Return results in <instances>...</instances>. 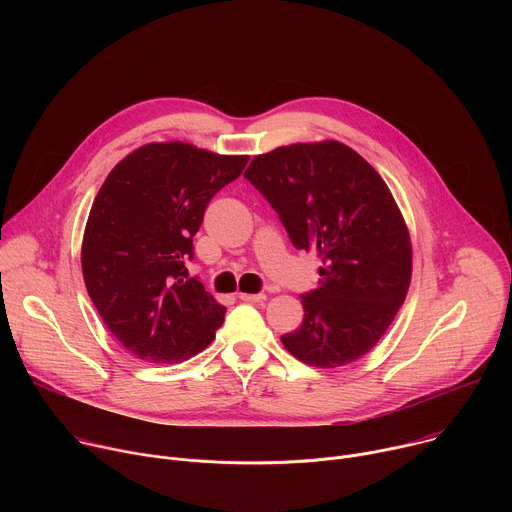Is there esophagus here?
Segmentation results:
<instances>
[{"label": "esophagus", "instance_id": "obj_1", "mask_svg": "<svg viewBox=\"0 0 512 512\" xmlns=\"http://www.w3.org/2000/svg\"><path fill=\"white\" fill-rule=\"evenodd\" d=\"M239 300H243V302H265L267 296L265 294H239Z\"/></svg>", "mask_w": 512, "mask_h": 512}]
</instances>
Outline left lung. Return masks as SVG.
<instances>
[{
	"mask_svg": "<svg viewBox=\"0 0 512 512\" xmlns=\"http://www.w3.org/2000/svg\"><path fill=\"white\" fill-rule=\"evenodd\" d=\"M245 178L279 214L296 249L322 259L302 296L304 322L283 334L298 360L334 369L387 332L411 281V241L377 170L340 141L294 143L255 156Z\"/></svg>",
	"mask_w": 512,
	"mask_h": 512,
	"instance_id": "1",
	"label": "left lung"
}]
</instances>
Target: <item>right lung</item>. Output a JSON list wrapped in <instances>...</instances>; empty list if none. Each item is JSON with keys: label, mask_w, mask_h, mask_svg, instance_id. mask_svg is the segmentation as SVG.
Here are the masks:
<instances>
[{"label": "right lung", "mask_w": 512, "mask_h": 512, "mask_svg": "<svg viewBox=\"0 0 512 512\" xmlns=\"http://www.w3.org/2000/svg\"><path fill=\"white\" fill-rule=\"evenodd\" d=\"M247 162L182 141L148 143L103 182L85 229L83 277L105 326L137 358L188 360L223 326L227 308L186 263L210 198Z\"/></svg>", "instance_id": "1"}]
</instances>
